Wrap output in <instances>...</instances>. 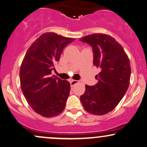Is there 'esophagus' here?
<instances>
[{
    "instance_id": "esophagus-1",
    "label": "esophagus",
    "mask_w": 147,
    "mask_h": 147,
    "mask_svg": "<svg viewBox=\"0 0 147 147\" xmlns=\"http://www.w3.org/2000/svg\"><path fill=\"white\" fill-rule=\"evenodd\" d=\"M79 83V81H76V80H71V81H70V87H72L74 85H76V84Z\"/></svg>"
}]
</instances>
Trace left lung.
<instances>
[{"mask_svg": "<svg viewBox=\"0 0 147 147\" xmlns=\"http://www.w3.org/2000/svg\"><path fill=\"white\" fill-rule=\"evenodd\" d=\"M92 47L93 65L100 68L98 83L85 85L80 97L84 109L93 115L106 114L116 107L130 84V60L122 46L107 34H93L80 40Z\"/></svg>", "mask_w": 147, "mask_h": 147, "instance_id": "8db88e82", "label": "left lung"}]
</instances>
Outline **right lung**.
<instances>
[{"label": "right lung", "mask_w": 147, "mask_h": 147, "mask_svg": "<svg viewBox=\"0 0 147 147\" xmlns=\"http://www.w3.org/2000/svg\"><path fill=\"white\" fill-rule=\"evenodd\" d=\"M75 39L46 33L35 41L21 65V87L29 105L37 113L50 118L61 113L70 93V83L51 77L63 49Z\"/></svg>", "instance_id": "add662e5"}]
</instances>
